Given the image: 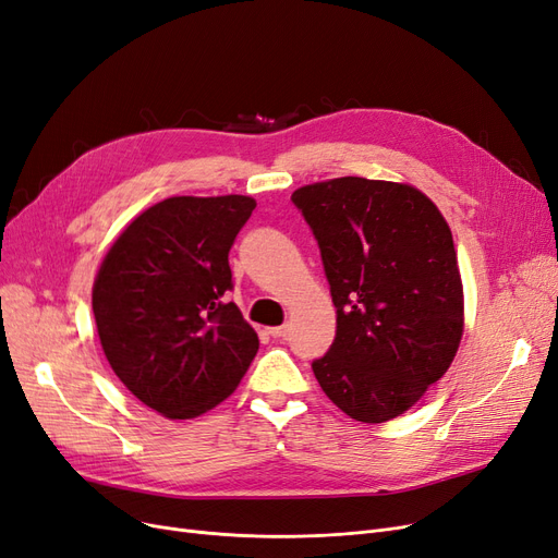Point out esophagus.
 I'll return each instance as SVG.
<instances>
[{
    "instance_id": "34e87169",
    "label": "esophagus",
    "mask_w": 558,
    "mask_h": 558,
    "mask_svg": "<svg viewBox=\"0 0 558 558\" xmlns=\"http://www.w3.org/2000/svg\"><path fill=\"white\" fill-rule=\"evenodd\" d=\"M267 335H272L275 339H283L288 335V325H277V328H267Z\"/></svg>"
}]
</instances>
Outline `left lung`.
Returning a JSON list of instances; mask_svg holds the SVG:
<instances>
[{
  "label": "left lung",
  "mask_w": 558,
  "mask_h": 558,
  "mask_svg": "<svg viewBox=\"0 0 558 558\" xmlns=\"http://www.w3.org/2000/svg\"><path fill=\"white\" fill-rule=\"evenodd\" d=\"M291 201L318 242L337 310V337L312 362L314 376L353 420H392L448 372L462 341L450 226L411 184L337 178Z\"/></svg>",
  "instance_id": "obj_1"
}]
</instances>
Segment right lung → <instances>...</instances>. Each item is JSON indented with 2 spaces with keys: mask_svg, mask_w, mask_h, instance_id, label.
Listing matches in <instances>:
<instances>
[{
  "mask_svg": "<svg viewBox=\"0 0 558 558\" xmlns=\"http://www.w3.org/2000/svg\"><path fill=\"white\" fill-rule=\"evenodd\" d=\"M248 196H172L112 242L92 310L112 372L170 420L215 409L246 374L258 335L235 302L228 252L252 217Z\"/></svg>",
  "mask_w": 558,
  "mask_h": 558,
  "instance_id": "1",
  "label": "right lung"
}]
</instances>
